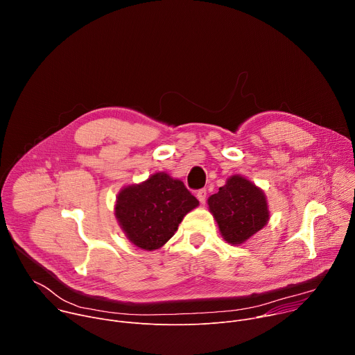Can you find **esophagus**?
Returning <instances> with one entry per match:
<instances>
[{
  "label": "esophagus",
  "mask_w": 355,
  "mask_h": 355,
  "mask_svg": "<svg viewBox=\"0 0 355 355\" xmlns=\"http://www.w3.org/2000/svg\"><path fill=\"white\" fill-rule=\"evenodd\" d=\"M207 195H208V192H207L205 188H202V189H199L196 192V198L199 199L200 204H205V202H207Z\"/></svg>",
  "instance_id": "1"
}]
</instances>
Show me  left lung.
<instances>
[{
    "mask_svg": "<svg viewBox=\"0 0 355 355\" xmlns=\"http://www.w3.org/2000/svg\"><path fill=\"white\" fill-rule=\"evenodd\" d=\"M208 205L223 239L234 245L256 234L270 219L263 189L241 175L227 178L218 193L209 196Z\"/></svg>",
    "mask_w": 355,
    "mask_h": 355,
    "instance_id": "8db88e82",
    "label": "left lung"
}]
</instances>
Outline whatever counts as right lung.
Returning <instances> with one entry per match:
<instances>
[{
  "instance_id": "1",
  "label": "right lung",
  "mask_w": 355,
  "mask_h": 355,
  "mask_svg": "<svg viewBox=\"0 0 355 355\" xmlns=\"http://www.w3.org/2000/svg\"><path fill=\"white\" fill-rule=\"evenodd\" d=\"M199 205L184 182L167 173H156L141 184L118 193L115 216L126 237L141 250L164 245L184 216Z\"/></svg>"
}]
</instances>
